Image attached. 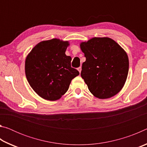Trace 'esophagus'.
Listing matches in <instances>:
<instances>
[{
  "instance_id": "1",
  "label": "esophagus",
  "mask_w": 147,
  "mask_h": 147,
  "mask_svg": "<svg viewBox=\"0 0 147 147\" xmlns=\"http://www.w3.org/2000/svg\"><path fill=\"white\" fill-rule=\"evenodd\" d=\"M78 71H79V73H81V71H82V67H78Z\"/></svg>"
}]
</instances>
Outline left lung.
<instances>
[{
  "instance_id": "obj_1",
  "label": "left lung",
  "mask_w": 147,
  "mask_h": 147,
  "mask_svg": "<svg viewBox=\"0 0 147 147\" xmlns=\"http://www.w3.org/2000/svg\"><path fill=\"white\" fill-rule=\"evenodd\" d=\"M86 60L82 63L81 76L94 96L104 99L121 90L127 78V54L109 38H94L80 44Z\"/></svg>"
}]
</instances>
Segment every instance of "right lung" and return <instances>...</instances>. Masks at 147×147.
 <instances>
[{"mask_svg": "<svg viewBox=\"0 0 147 147\" xmlns=\"http://www.w3.org/2000/svg\"><path fill=\"white\" fill-rule=\"evenodd\" d=\"M68 43L58 39L41 41L26 57L27 80L34 91L46 100L60 98L72 80L80 74L71 67V57L65 54Z\"/></svg>", "mask_w": 147, "mask_h": 147, "instance_id": "1", "label": "right lung"}]
</instances>
